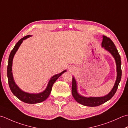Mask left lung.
I'll return each mask as SVG.
<instances>
[{"mask_svg":"<svg viewBox=\"0 0 128 128\" xmlns=\"http://www.w3.org/2000/svg\"><path fill=\"white\" fill-rule=\"evenodd\" d=\"M103 41L102 43V45L106 50H108L109 52L112 54V55L115 58L116 64V70H117V77L115 84L113 88V89L110 91L108 94L102 97H84L80 96L77 92V84L76 80L74 77L72 78V94L74 100L78 103L82 104L86 106H100L101 104L104 103L108 100H110L113 97L118 89L119 83L121 80L122 77V69H121V58L120 54L118 52L116 47L114 45V42L112 41L110 38L106 37V36H103Z\"/></svg>","mask_w":128,"mask_h":128,"instance_id":"obj_1","label":"left lung"}]
</instances>
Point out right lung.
I'll list each match as a JSON object with an SVG mask.
<instances>
[{
  "mask_svg": "<svg viewBox=\"0 0 128 128\" xmlns=\"http://www.w3.org/2000/svg\"><path fill=\"white\" fill-rule=\"evenodd\" d=\"M30 36V35H27L24 36V38H21L20 40L16 43V45H15L14 48L12 50L10 54L9 57V62L8 65L7 67V76L8 79V83L10 89L11 90L12 93L14 94V95L19 99L20 100L24 102V103H28V104H35L42 102L46 100L48 98L49 95L50 94V93L52 90V87L54 83L55 82L56 80L58 78V77L62 74L63 73L66 72V70H64L63 72L59 74H57L51 78V80H50L47 86L46 89L42 92V93L38 94H30L23 92L21 90L20 88L18 87L16 84H15V82L14 81V79L12 77V63L13 57L15 54L16 53L18 49L19 48L21 44L22 43V41L25 39L27 38H28Z\"/></svg>",
  "mask_w": 128,
  "mask_h": 128,
  "instance_id": "obj_1",
  "label": "right lung"
}]
</instances>
